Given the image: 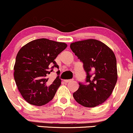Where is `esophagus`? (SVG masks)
Masks as SVG:
<instances>
[{
	"instance_id": "34e87169",
	"label": "esophagus",
	"mask_w": 133,
	"mask_h": 133,
	"mask_svg": "<svg viewBox=\"0 0 133 133\" xmlns=\"http://www.w3.org/2000/svg\"><path fill=\"white\" fill-rule=\"evenodd\" d=\"M72 81V79H67V80H64V82L68 83H70Z\"/></svg>"
}]
</instances>
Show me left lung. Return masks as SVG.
Masks as SVG:
<instances>
[{"mask_svg": "<svg viewBox=\"0 0 133 133\" xmlns=\"http://www.w3.org/2000/svg\"><path fill=\"white\" fill-rule=\"evenodd\" d=\"M70 48L83 63L87 73V83H79L74 98L86 107L102 104L112 94L117 80L114 53L105 43L95 39L74 42Z\"/></svg>", "mask_w": 133, "mask_h": 133, "instance_id": "1", "label": "left lung"}]
</instances>
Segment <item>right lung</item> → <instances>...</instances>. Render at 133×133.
Masks as SVG:
<instances>
[{
    "label": "right lung",
    "instance_id": "add662e5",
    "mask_svg": "<svg viewBox=\"0 0 133 133\" xmlns=\"http://www.w3.org/2000/svg\"><path fill=\"white\" fill-rule=\"evenodd\" d=\"M67 46L62 42L40 38L29 42L19 51L14 67V80L28 103L42 106L53 99L61 84L60 71L51 84L48 76L54 68L59 69L54 60Z\"/></svg>",
    "mask_w": 133,
    "mask_h": 133
}]
</instances>
